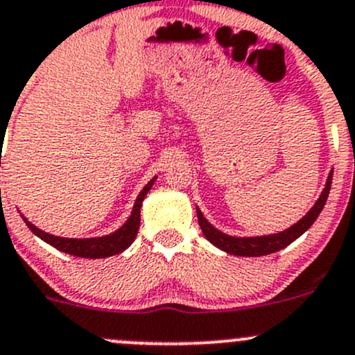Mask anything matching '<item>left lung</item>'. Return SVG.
Segmentation results:
<instances>
[{
	"label": "left lung",
	"mask_w": 355,
	"mask_h": 355,
	"mask_svg": "<svg viewBox=\"0 0 355 355\" xmlns=\"http://www.w3.org/2000/svg\"><path fill=\"white\" fill-rule=\"evenodd\" d=\"M331 178H333V170H330L327 178V185H324L323 192L318 198L314 206L311 207L306 213V216L300 218L297 223H293L292 227H288L287 230L278 232V234L271 235H261V237H232V235L223 234L218 228H214L209 221L204 218V214L200 213L198 207V220L199 227L202 230L204 237L211 242L213 245H216L218 249L225 250L227 254H234V256H245V257H257V256H268L271 252H277V250L285 249V247L292 244L295 239H299L304 232H307L311 228V225L316 221V218L320 216V213L323 211L324 204H327L328 194H330L331 189Z\"/></svg>",
	"instance_id": "8db88e82"
}]
</instances>
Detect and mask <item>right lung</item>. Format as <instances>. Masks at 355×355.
Here are the masks:
<instances>
[{
    "mask_svg": "<svg viewBox=\"0 0 355 355\" xmlns=\"http://www.w3.org/2000/svg\"><path fill=\"white\" fill-rule=\"evenodd\" d=\"M157 177H153L148 184L144 185V189L141 191V194L137 196L134 204V209H132L128 220L121 225L118 230H114L113 234L103 235V237H91V239H67V237H56V235L46 234L41 228L34 227L27 218H24L25 225L32 230V234L37 235L41 241L48 242L49 245H53L55 249L62 250V252L70 254V256L77 257H89V259H99V257H110L114 254L123 252L127 247H130L132 242L137 237L139 225H141V207L142 200H144L148 192L151 191L153 184H155Z\"/></svg>",
    "mask_w": 355,
    "mask_h": 355,
    "instance_id": "add662e5",
    "label": "right lung"
}]
</instances>
